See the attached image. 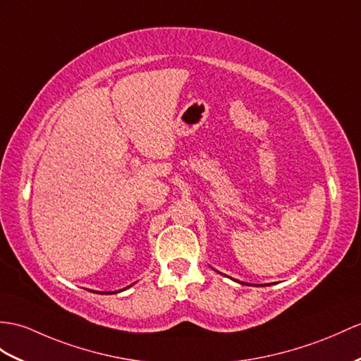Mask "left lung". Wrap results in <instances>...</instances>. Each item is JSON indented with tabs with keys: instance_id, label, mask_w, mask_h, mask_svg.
<instances>
[{
	"instance_id": "obj_1",
	"label": "left lung",
	"mask_w": 361,
	"mask_h": 361,
	"mask_svg": "<svg viewBox=\"0 0 361 361\" xmlns=\"http://www.w3.org/2000/svg\"><path fill=\"white\" fill-rule=\"evenodd\" d=\"M231 280H234V282L240 283V285H247V286H263V285H251V283H247V282H240V280H235V279H231Z\"/></svg>"
}]
</instances>
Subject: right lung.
Listing matches in <instances>:
<instances>
[{
	"instance_id": "right-lung-1",
	"label": "right lung",
	"mask_w": 361,
	"mask_h": 361,
	"mask_svg": "<svg viewBox=\"0 0 361 361\" xmlns=\"http://www.w3.org/2000/svg\"><path fill=\"white\" fill-rule=\"evenodd\" d=\"M131 286V285H130ZM130 286H127V288H130ZM127 288H124V289H127ZM122 291V289H119V291H113V293H107V291H105V293H99V294H114V293H121Z\"/></svg>"
}]
</instances>
